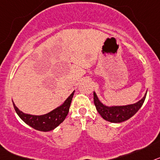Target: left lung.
<instances>
[{"label":"left lung","mask_w":160,"mask_h":160,"mask_svg":"<svg viewBox=\"0 0 160 160\" xmlns=\"http://www.w3.org/2000/svg\"><path fill=\"white\" fill-rule=\"evenodd\" d=\"M146 96L147 93H145L144 97L135 104L123 105V106L109 107L101 103L98 99L97 94L93 92L94 105L97 112L105 120L114 123H119L128 120L138 112L145 101Z\"/></svg>","instance_id":"1"}]
</instances>
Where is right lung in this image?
Instances as JSON below:
<instances>
[{"instance_id":"right-lung-1","label":"right lung","mask_w":160,"mask_h":160,"mask_svg":"<svg viewBox=\"0 0 160 160\" xmlns=\"http://www.w3.org/2000/svg\"><path fill=\"white\" fill-rule=\"evenodd\" d=\"M73 95H74V92L68 97V99L64 101L63 105L47 114L40 115V116L22 113V111L17 108L13 102V104L16 113L23 122L35 130L47 132L56 128L57 126L64 121L69 112V108Z\"/></svg>"}]
</instances>
